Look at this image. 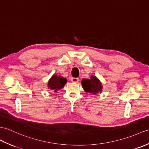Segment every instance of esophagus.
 <instances>
[{
	"label": "esophagus",
	"mask_w": 149,
	"mask_h": 149,
	"mask_svg": "<svg viewBox=\"0 0 149 149\" xmlns=\"http://www.w3.org/2000/svg\"><path fill=\"white\" fill-rule=\"evenodd\" d=\"M71 81L73 82H78L79 78H77V77H72L71 78Z\"/></svg>",
	"instance_id": "obj_1"
}]
</instances>
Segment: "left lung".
Here are the masks:
<instances>
[{"mask_svg": "<svg viewBox=\"0 0 149 149\" xmlns=\"http://www.w3.org/2000/svg\"><path fill=\"white\" fill-rule=\"evenodd\" d=\"M83 89L87 93L96 95L102 91V85L99 79L95 75H91V79H83L81 81Z\"/></svg>", "mask_w": 149, "mask_h": 149, "instance_id": "8db88e82", "label": "left lung"}]
</instances>
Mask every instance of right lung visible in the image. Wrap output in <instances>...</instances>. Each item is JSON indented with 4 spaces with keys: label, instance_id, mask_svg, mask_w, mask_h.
I'll return each instance as SVG.
<instances>
[{
    "label": "right lung",
    "instance_id": "obj_1",
    "mask_svg": "<svg viewBox=\"0 0 149 149\" xmlns=\"http://www.w3.org/2000/svg\"><path fill=\"white\" fill-rule=\"evenodd\" d=\"M67 82V79L61 77L60 75L57 76V75H53L48 81V88L52 90V91L56 92L58 90L63 88Z\"/></svg>",
    "mask_w": 149,
    "mask_h": 149
}]
</instances>
